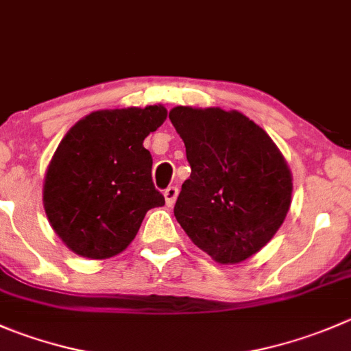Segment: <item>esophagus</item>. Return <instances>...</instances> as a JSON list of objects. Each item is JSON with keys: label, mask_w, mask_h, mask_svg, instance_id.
I'll return each mask as SVG.
<instances>
[{"label": "esophagus", "mask_w": 351, "mask_h": 351, "mask_svg": "<svg viewBox=\"0 0 351 351\" xmlns=\"http://www.w3.org/2000/svg\"><path fill=\"white\" fill-rule=\"evenodd\" d=\"M176 197H178V189L176 186H168L165 190V199H166V206L171 207L173 204L176 202Z\"/></svg>", "instance_id": "1"}]
</instances>
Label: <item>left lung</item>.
<instances>
[{"label":"left lung","mask_w":351,"mask_h":351,"mask_svg":"<svg viewBox=\"0 0 351 351\" xmlns=\"http://www.w3.org/2000/svg\"><path fill=\"white\" fill-rule=\"evenodd\" d=\"M173 127L192 173L175 217L219 264H238L276 234L291 204V173L269 135L238 111L176 106Z\"/></svg>","instance_id":"1"}]
</instances>
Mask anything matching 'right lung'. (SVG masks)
I'll use <instances>...</instances> for the list:
<instances>
[{"instance_id": "1", "label": "right lung", "mask_w": 351, "mask_h": 351, "mask_svg": "<svg viewBox=\"0 0 351 351\" xmlns=\"http://www.w3.org/2000/svg\"><path fill=\"white\" fill-rule=\"evenodd\" d=\"M166 108L94 111L58 145L44 178L43 202L54 233L75 254L106 258L130 245L145 213L165 206L152 183L144 138Z\"/></svg>"}]
</instances>
